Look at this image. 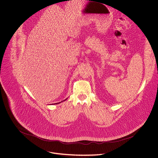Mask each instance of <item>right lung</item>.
<instances>
[{
	"instance_id": "1",
	"label": "right lung",
	"mask_w": 158,
	"mask_h": 158,
	"mask_svg": "<svg viewBox=\"0 0 158 158\" xmlns=\"http://www.w3.org/2000/svg\"><path fill=\"white\" fill-rule=\"evenodd\" d=\"M66 100H67V98H66ZM63 100V101H62V102H64V101H65V100ZM59 102V103H54V105H55V104H56H56H58V103H61V102Z\"/></svg>"
}]
</instances>
